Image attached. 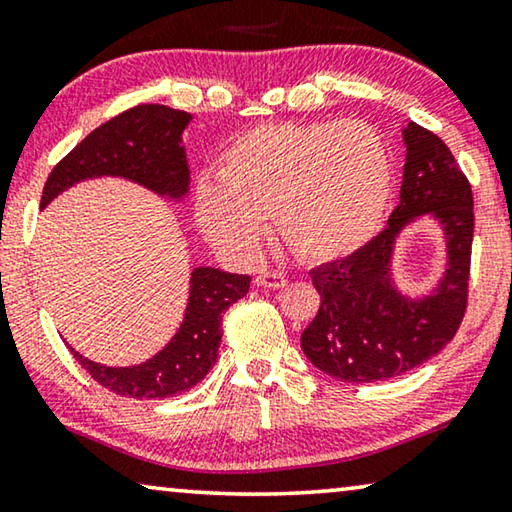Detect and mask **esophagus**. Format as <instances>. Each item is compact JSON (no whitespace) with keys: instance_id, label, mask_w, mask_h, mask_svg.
Wrapping results in <instances>:
<instances>
[{"instance_id":"obj_1","label":"esophagus","mask_w":512,"mask_h":512,"mask_svg":"<svg viewBox=\"0 0 512 512\" xmlns=\"http://www.w3.org/2000/svg\"><path fill=\"white\" fill-rule=\"evenodd\" d=\"M257 287H266V289H280V287H287V278L278 271H264L259 273L257 278Z\"/></svg>"}]
</instances>
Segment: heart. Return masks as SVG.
I'll list each match as a JSON object with an SVG mask.
<instances>
[{"label": "heart", "instance_id": "b5f03b06", "mask_svg": "<svg viewBox=\"0 0 512 512\" xmlns=\"http://www.w3.org/2000/svg\"><path fill=\"white\" fill-rule=\"evenodd\" d=\"M392 166L385 141L360 120L271 123L223 152L218 182L200 180L196 221L227 253H255L273 214L280 239L307 262L362 248L383 221Z\"/></svg>", "mask_w": 512, "mask_h": 512}]
</instances>
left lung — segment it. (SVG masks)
<instances>
[{"mask_svg": "<svg viewBox=\"0 0 512 512\" xmlns=\"http://www.w3.org/2000/svg\"><path fill=\"white\" fill-rule=\"evenodd\" d=\"M401 200L378 237L342 262L312 271L321 294L300 346L316 369L342 383H376L431 360L456 337L467 312L474 241L472 184L440 136L417 123L403 129ZM433 213L447 234L450 266L431 297L403 299L391 287L393 239L417 215Z\"/></svg>", "mask_w": 512, "mask_h": 512, "instance_id": "obj_1", "label": "left lung"}]
</instances>
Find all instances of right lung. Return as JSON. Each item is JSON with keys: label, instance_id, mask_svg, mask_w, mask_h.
I'll return each instance as SVG.
<instances>
[{"label": "right lung", "instance_id": "add662e5", "mask_svg": "<svg viewBox=\"0 0 512 512\" xmlns=\"http://www.w3.org/2000/svg\"><path fill=\"white\" fill-rule=\"evenodd\" d=\"M186 111L164 104H136L116 118L93 129L77 143L47 177L40 207L79 180L118 175L157 193L184 196L189 186V166L180 145L182 129L189 125ZM250 275L218 269L191 273V296L182 328L170 344L148 362L136 367H104L70 348L75 360L95 383L129 399H166L198 385L214 367L223 337V314L248 294Z\"/></svg>", "mask_w": 512, "mask_h": 512}]
</instances>
